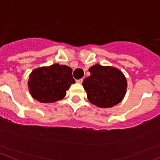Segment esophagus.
Wrapping results in <instances>:
<instances>
[{"mask_svg": "<svg viewBox=\"0 0 160 160\" xmlns=\"http://www.w3.org/2000/svg\"><path fill=\"white\" fill-rule=\"evenodd\" d=\"M83 78L79 79V80H77V83H83Z\"/></svg>", "mask_w": 160, "mask_h": 160, "instance_id": "esophagus-1", "label": "esophagus"}]
</instances>
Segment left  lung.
I'll list each match as a JSON object with an SVG mask.
<instances>
[{
    "mask_svg": "<svg viewBox=\"0 0 160 160\" xmlns=\"http://www.w3.org/2000/svg\"><path fill=\"white\" fill-rule=\"evenodd\" d=\"M89 71L90 75L83 81L89 101L100 108L112 107L122 101L127 82L120 70L95 64Z\"/></svg>",
    "mask_w": 160,
    "mask_h": 160,
    "instance_id": "obj_1",
    "label": "left lung"
}]
</instances>
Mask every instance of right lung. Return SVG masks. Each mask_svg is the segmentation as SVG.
I'll use <instances>...</instances> for the list:
<instances>
[{
  "instance_id": "1",
  "label": "right lung",
  "mask_w": 160,
  "mask_h": 160,
  "mask_svg": "<svg viewBox=\"0 0 160 160\" xmlns=\"http://www.w3.org/2000/svg\"><path fill=\"white\" fill-rule=\"evenodd\" d=\"M72 69L58 63L37 68L29 77L28 87L32 97L40 102H53L66 96L75 80Z\"/></svg>"
}]
</instances>
